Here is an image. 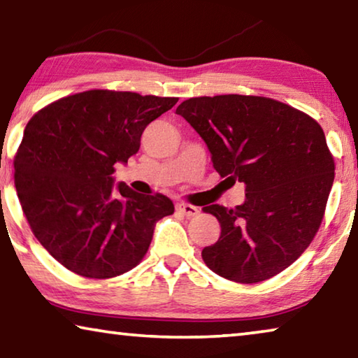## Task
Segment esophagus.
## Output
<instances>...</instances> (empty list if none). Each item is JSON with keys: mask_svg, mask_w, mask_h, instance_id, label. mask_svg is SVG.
Instances as JSON below:
<instances>
[{"mask_svg": "<svg viewBox=\"0 0 358 358\" xmlns=\"http://www.w3.org/2000/svg\"><path fill=\"white\" fill-rule=\"evenodd\" d=\"M177 210L180 211L181 215H185L187 217H192L199 215V208L194 207V205H189V203H185V202H178L177 203Z\"/></svg>", "mask_w": 358, "mask_h": 358, "instance_id": "34e87169", "label": "esophagus"}]
</instances>
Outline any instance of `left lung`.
Here are the masks:
<instances>
[{
	"label": "left lung",
	"instance_id": "obj_1",
	"mask_svg": "<svg viewBox=\"0 0 358 358\" xmlns=\"http://www.w3.org/2000/svg\"><path fill=\"white\" fill-rule=\"evenodd\" d=\"M199 132L216 172L246 186L235 208L205 207L221 235L202 250L211 271L252 284L292 265L316 237L335 178V159L316 120L264 96L189 98L177 107Z\"/></svg>",
	"mask_w": 358,
	"mask_h": 358
}]
</instances>
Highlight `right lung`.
<instances>
[{
    "instance_id": "obj_1",
    "label": "right lung",
    "mask_w": 358,
    "mask_h": 358,
    "mask_svg": "<svg viewBox=\"0 0 358 358\" xmlns=\"http://www.w3.org/2000/svg\"><path fill=\"white\" fill-rule=\"evenodd\" d=\"M178 98L90 90L58 99L28 121L14 156V183L39 243L74 273L106 280L142 262L169 197L113 189L151 121Z\"/></svg>"
}]
</instances>
